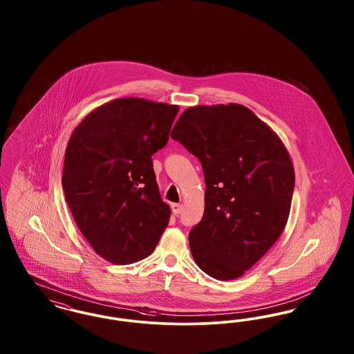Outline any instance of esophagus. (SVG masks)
<instances>
[{
    "mask_svg": "<svg viewBox=\"0 0 354 354\" xmlns=\"http://www.w3.org/2000/svg\"><path fill=\"white\" fill-rule=\"evenodd\" d=\"M171 209H172L174 215H179L182 212V209H183V204L174 203V204H171Z\"/></svg>",
    "mask_w": 354,
    "mask_h": 354,
    "instance_id": "1",
    "label": "esophagus"
}]
</instances>
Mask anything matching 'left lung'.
<instances>
[{
	"label": "left lung",
	"instance_id": "obj_1",
	"mask_svg": "<svg viewBox=\"0 0 354 354\" xmlns=\"http://www.w3.org/2000/svg\"><path fill=\"white\" fill-rule=\"evenodd\" d=\"M171 138L204 171V214L189 231L196 266L218 280L243 276L286 228L295 169L267 123L237 103L188 107Z\"/></svg>",
	"mask_w": 354,
	"mask_h": 354
}]
</instances>
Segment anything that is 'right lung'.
<instances>
[{"label": "right lung", "instance_id": "obj_1", "mask_svg": "<svg viewBox=\"0 0 354 354\" xmlns=\"http://www.w3.org/2000/svg\"><path fill=\"white\" fill-rule=\"evenodd\" d=\"M178 111L176 104L119 98L88 113L70 135L65 199L84 239L113 264L151 254L169 224L151 156L169 142Z\"/></svg>", "mask_w": 354, "mask_h": 354}]
</instances>
